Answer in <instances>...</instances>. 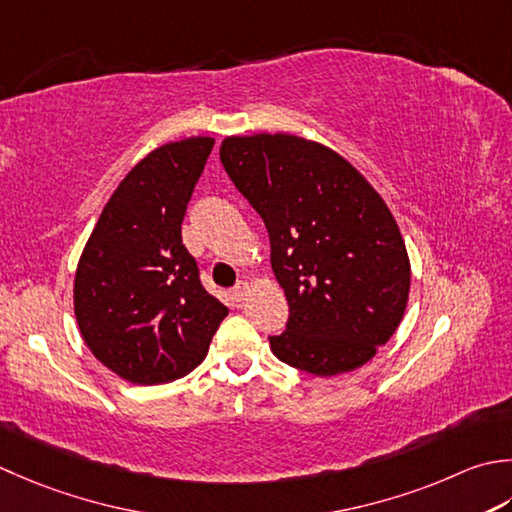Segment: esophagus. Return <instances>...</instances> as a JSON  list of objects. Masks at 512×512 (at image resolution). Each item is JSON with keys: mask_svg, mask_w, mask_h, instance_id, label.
I'll use <instances>...</instances> for the list:
<instances>
[{"mask_svg": "<svg viewBox=\"0 0 512 512\" xmlns=\"http://www.w3.org/2000/svg\"><path fill=\"white\" fill-rule=\"evenodd\" d=\"M246 293H248V284L246 282H237L235 288H233V297L237 299V302H242V299L246 297Z\"/></svg>", "mask_w": 512, "mask_h": 512, "instance_id": "esophagus-1", "label": "esophagus"}]
</instances>
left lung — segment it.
Segmentation results:
<instances>
[{"label": "left lung", "mask_w": 512, "mask_h": 512, "mask_svg": "<svg viewBox=\"0 0 512 512\" xmlns=\"http://www.w3.org/2000/svg\"><path fill=\"white\" fill-rule=\"evenodd\" d=\"M219 159L264 219L288 299L277 359L330 377L364 366L404 317L410 264L393 215L333 150L295 135L228 137Z\"/></svg>", "instance_id": "8db88e82"}]
</instances>
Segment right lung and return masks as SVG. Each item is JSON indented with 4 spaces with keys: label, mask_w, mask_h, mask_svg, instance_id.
Segmentation results:
<instances>
[{
    "label": "right lung",
    "mask_w": 512,
    "mask_h": 512,
    "mask_svg": "<svg viewBox=\"0 0 512 512\" xmlns=\"http://www.w3.org/2000/svg\"><path fill=\"white\" fill-rule=\"evenodd\" d=\"M210 137L159 146L117 186L75 275L86 346L133 384H166L208 353L228 308L208 293L182 222L213 150Z\"/></svg>",
    "instance_id": "1"
}]
</instances>
